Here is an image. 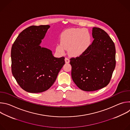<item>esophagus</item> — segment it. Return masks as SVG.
I'll return each mask as SVG.
<instances>
[{
	"instance_id": "obj_1",
	"label": "esophagus",
	"mask_w": 130,
	"mask_h": 130,
	"mask_svg": "<svg viewBox=\"0 0 130 130\" xmlns=\"http://www.w3.org/2000/svg\"><path fill=\"white\" fill-rule=\"evenodd\" d=\"M65 63H69L70 62L69 59L68 58H65Z\"/></svg>"
}]
</instances>
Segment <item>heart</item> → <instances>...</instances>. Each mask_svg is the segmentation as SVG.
I'll use <instances>...</instances> for the list:
<instances>
[{
	"mask_svg": "<svg viewBox=\"0 0 130 130\" xmlns=\"http://www.w3.org/2000/svg\"><path fill=\"white\" fill-rule=\"evenodd\" d=\"M60 43L57 44L56 51L63 54L65 49L72 57H79L88 48L91 42V35L86 29L70 28L64 31L60 36Z\"/></svg>",
	"mask_w": 130,
	"mask_h": 130,
	"instance_id": "obj_1",
	"label": "heart"
}]
</instances>
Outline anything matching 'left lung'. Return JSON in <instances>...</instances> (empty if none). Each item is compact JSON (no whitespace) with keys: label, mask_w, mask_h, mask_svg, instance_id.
Returning a JSON list of instances; mask_svg holds the SVG:
<instances>
[{"label":"left lung","mask_w":130,"mask_h":130,"mask_svg":"<svg viewBox=\"0 0 130 130\" xmlns=\"http://www.w3.org/2000/svg\"><path fill=\"white\" fill-rule=\"evenodd\" d=\"M92 31L94 40L87 50L80 56L70 59L73 82L86 91L107 86L116 66V49L112 40L99 28L94 27Z\"/></svg>","instance_id":"1"}]
</instances>
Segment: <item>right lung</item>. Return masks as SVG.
Masks as SVG:
<instances>
[{
  "label": "right lung",
  "mask_w": 130,
  "mask_h": 130,
  "mask_svg": "<svg viewBox=\"0 0 130 130\" xmlns=\"http://www.w3.org/2000/svg\"><path fill=\"white\" fill-rule=\"evenodd\" d=\"M49 25L31 26L18 35L11 49L13 76L24 90L39 93L48 90L56 80L65 64L64 57L58 58L40 45Z\"/></svg>",
  "instance_id": "1"
}]
</instances>
